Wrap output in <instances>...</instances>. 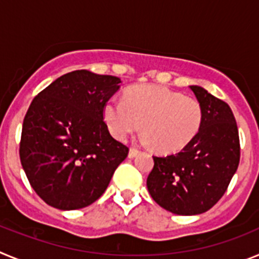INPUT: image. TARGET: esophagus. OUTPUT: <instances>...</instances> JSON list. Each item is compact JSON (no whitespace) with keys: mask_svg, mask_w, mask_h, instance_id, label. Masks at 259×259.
<instances>
[{"mask_svg":"<svg viewBox=\"0 0 259 259\" xmlns=\"http://www.w3.org/2000/svg\"><path fill=\"white\" fill-rule=\"evenodd\" d=\"M137 154H140V150L135 149V148H131V149H130V153H128V157L135 158Z\"/></svg>","mask_w":259,"mask_h":259,"instance_id":"esophagus-1","label":"esophagus"}]
</instances>
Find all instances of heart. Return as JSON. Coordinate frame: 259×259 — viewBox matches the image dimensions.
<instances>
[{
  "mask_svg": "<svg viewBox=\"0 0 259 259\" xmlns=\"http://www.w3.org/2000/svg\"><path fill=\"white\" fill-rule=\"evenodd\" d=\"M202 116L196 98L149 84L127 89L124 101L113 97L104 107L105 122L116 140H125L143 123L141 143L163 153L188 145L200 131Z\"/></svg>",
  "mask_w": 259,
  "mask_h": 259,
  "instance_id": "1",
  "label": "heart"
}]
</instances>
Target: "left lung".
I'll return each instance as SVG.
<instances>
[{"label":"left lung","instance_id":"8db88e82","mask_svg":"<svg viewBox=\"0 0 259 259\" xmlns=\"http://www.w3.org/2000/svg\"><path fill=\"white\" fill-rule=\"evenodd\" d=\"M189 88L202 106L200 131L179 153L153 157L154 167L146 179L153 200L178 215L211 209L240 162L239 131L231 107L202 87Z\"/></svg>","mask_w":259,"mask_h":259}]
</instances>
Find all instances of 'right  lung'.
<instances>
[{"label": "right lung", "instance_id": "right-lung-1", "mask_svg": "<svg viewBox=\"0 0 259 259\" xmlns=\"http://www.w3.org/2000/svg\"><path fill=\"white\" fill-rule=\"evenodd\" d=\"M120 79L76 70L62 75L31 102L19 155L29 184L48 205L83 209L101 197L128 148L110 135L104 107Z\"/></svg>", "mask_w": 259, "mask_h": 259}]
</instances>
